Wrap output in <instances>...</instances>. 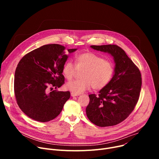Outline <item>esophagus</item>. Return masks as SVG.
Here are the masks:
<instances>
[{
	"mask_svg": "<svg viewBox=\"0 0 159 159\" xmlns=\"http://www.w3.org/2000/svg\"><path fill=\"white\" fill-rule=\"evenodd\" d=\"M71 95L72 96V97H76V96H79V95H80L79 93H73V92H71Z\"/></svg>",
	"mask_w": 159,
	"mask_h": 159,
	"instance_id": "34e87169",
	"label": "esophagus"
}]
</instances>
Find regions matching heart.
I'll use <instances>...</instances> for the list:
<instances>
[{"mask_svg":"<svg viewBox=\"0 0 159 159\" xmlns=\"http://www.w3.org/2000/svg\"><path fill=\"white\" fill-rule=\"evenodd\" d=\"M75 65L71 61L66 62L62 68V73L66 79L71 80L77 70H82L80 78L69 82L66 88L75 93H80L90 89L104 88L111 80L115 73L113 63L93 52H84L75 57Z\"/></svg>","mask_w":159,"mask_h":159,"instance_id":"b5f03b06","label":"heart"}]
</instances>
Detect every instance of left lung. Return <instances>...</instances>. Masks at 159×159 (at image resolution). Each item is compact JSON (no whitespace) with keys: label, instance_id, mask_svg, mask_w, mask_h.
Listing matches in <instances>:
<instances>
[{"label":"left lung","instance_id":"obj_1","mask_svg":"<svg viewBox=\"0 0 159 159\" xmlns=\"http://www.w3.org/2000/svg\"><path fill=\"white\" fill-rule=\"evenodd\" d=\"M91 47L110 53L114 57L115 68L111 80L100 90L99 94L89 95L86 115L91 122L99 127L115 126L126 119L134 110L140 97L141 73L138 67L117 45Z\"/></svg>","mask_w":159,"mask_h":159}]
</instances>
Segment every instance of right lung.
Segmentation results:
<instances>
[{
  "label": "right lung",
  "instance_id": "obj_1",
  "mask_svg": "<svg viewBox=\"0 0 159 159\" xmlns=\"http://www.w3.org/2000/svg\"><path fill=\"white\" fill-rule=\"evenodd\" d=\"M62 45L46 44L25 55L16 67L14 92L20 109L30 118L41 122L55 119L70 97V91H58L64 84L62 68L68 53Z\"/></svg>",
  "mask_w": 159,
  "mask_h": 159
}]
</instances>
